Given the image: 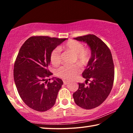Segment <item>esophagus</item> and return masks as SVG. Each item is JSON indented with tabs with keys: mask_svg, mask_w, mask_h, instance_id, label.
I'll return each instance as SVG.
<instances>
[{
	"mask_svg": "<svg viewBox=\"0 0 133 133\" xmlns=\"http://www.w3.org/2000/svg\"><path fill=\"white\" fill-rule=\"evenodd\" d=\"M63 83L64 85H66L69 83V82H67V81H66V80H63Z\"/></svg>",
	"mask_w": 133,
	"mask_h": 133,
	"instance_id": "34e87169",
	"label": "esophagus"
}]
</instances>
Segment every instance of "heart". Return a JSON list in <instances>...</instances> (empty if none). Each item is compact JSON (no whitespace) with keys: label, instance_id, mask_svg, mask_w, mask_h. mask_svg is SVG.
I'll list each match as a JSON object with an SVG mask.
<instances>
[{"label":"heart","instance_id":"obj_1","mask_svg":"<svg viewBox=\"0 0 133 133\" xmlns=\"http://www.w3.org/2000/svg\"><path fill=\"white\" fill-rule=\"evenodd\" d=\"M64 49L70 51L75 55L74 62H76L80 66H84L87 64L90 59V51L84 48L82 43L75 40H70L62 47ZM50 62L53 66H58L62 61L61 51L60 49L56 48L50 53ZM80 69L77 65L74 66H63L58 69L57 71V76L62 79L70 80L73 78L79 73Z\"/></svg>","mask_w":133,"mask_h":133}]
</instances>
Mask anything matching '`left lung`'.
I'll return each instance as SVG.
<instances>
[{
	"label": "left lung",
	"mask_w": 133,
	"mask_h": 133,
	"mask_svg": "<svg viewBox=\"0 0 133 133\" xmlns=\"http://www.w3.org/2000/svg\"><path fill=\"white\" fill-rule=\"evenodd\" d=\"M74 39L86 43L91 49V56L83 77L84 83H78V89L73 93L76 104L84 109H92L104 102L111 92L114 79L113 60L108 46L94 35H87Z\"/></svg>",
	"instance_id": "obj_1"
}]
</instances>
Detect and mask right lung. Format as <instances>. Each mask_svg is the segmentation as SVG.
<instances>
[{"instance_id":"right-lung-1","label":"right lung","mask_w":133,"mask_h":133,"mask_svg":"<svg viewBox=\"0 0 133 133\" xmlns=\"http://www.w3.org/2000/svg\"><path fill=\"white\" fill-rule=\"evenodd\" d=\"M66 40L32 36L24 43L18 53L13 70L16 86L23 102L36 111H47L55 104L63 82L53 77L51 83L46 78L53 75L48 69L51 51Z\"/></svg>"}]
</instances>
